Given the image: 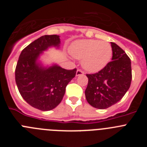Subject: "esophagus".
Masks as SVG:
<instances>
[{
    "instance_id": "34e87169",
    "label": "esophagus",
    "mask_w": 147,
    "mask_h": 147,
    "mask_svg": "<svg viewBox=\"0 0 147 147\" xmlns=\"http://www.w3.org/2000/svg\"><path fill=\"white\" fill-rule=\"evenodd\" d=\"M85 74V72L83 71H82L81 69H78L77 71H76V76H80V75H83Z\"/></svg>"
}]
</instances>
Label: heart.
<instances>
[{
  "label": "heart",
  "mask_w": 147,
  "mask_h": 147,
  "mask_svg": "<svg viewBox=\"0 0 147 147\" xmlns=\"http://www.w3.org/2000/svg\"><path fill=\"white\" fill-rule=\"evenodd\" d=\"M70 52L73 57L82 59V66L90 72L102 70L112 57L111 45L97 40H81L71 45Z\"/></svg>",
  "instance_id": "1"
}]
</instances>
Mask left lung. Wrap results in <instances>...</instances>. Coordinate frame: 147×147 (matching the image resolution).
<instances>
[{"instance_id": "left-lung-1", "label": "left lung", "mask_w": 147, "mask_h": 147, "mask_svg": "<svg viewBox=\"0 0 147 147\" xmlns=\"http://www.w3.org/2000/svg\"><path fill=\"white\" fill-rule=\"evenodd\" d=\"M112 61L98 72L86 74L88 84L85 97L90 105L106 109L119 102L131 85V61L121 48L111 42Z\"/></svg>"}]
</instances>
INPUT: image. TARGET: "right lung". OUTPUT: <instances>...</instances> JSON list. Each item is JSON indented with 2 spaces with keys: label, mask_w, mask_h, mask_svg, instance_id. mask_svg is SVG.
Returning <instances> with one entry per match:
<instances>
[{
  "label": "right lung",
  "mask_w": 147,
  "mask_h": 147,
  "mask_svg": "<svg viewBox=\"0 0 147 147\" xmlns=\"http://www.w3.org/2000/svg\"><path fill=\"white\" fill-rule=\"evenodd\" d=\"M59 36L44 35L22 51L16 68L15 82L21 96L32 107L42 111L53 110L61 102L76 68L66 70L58 65L41 67L40 54L50 46L59 47Z\"/></svg>",
  "instance_id": "add662e5"
}]
</instances>
